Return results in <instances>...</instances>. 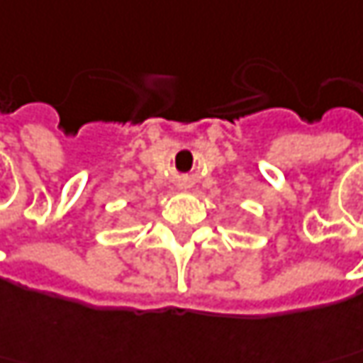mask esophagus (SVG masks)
Returning <instances> with one entry per match:
<instances>
[{
  "instance_id": "esophagus-1",
  "label": "esophagus",
  "mask_w": 363,
  "mask_h": 363,
  "mask_svg": "<svg viewBox=\"0 0 363 363\" xmlns=\"http://www.w3.org/2000/svg\"><path fill=\"white\" fill-rule=\"evenodd\" d=\"M181 189H189V186H186V184H184V182H182V184H181Z\"/></svg>"
}]
</instances>
